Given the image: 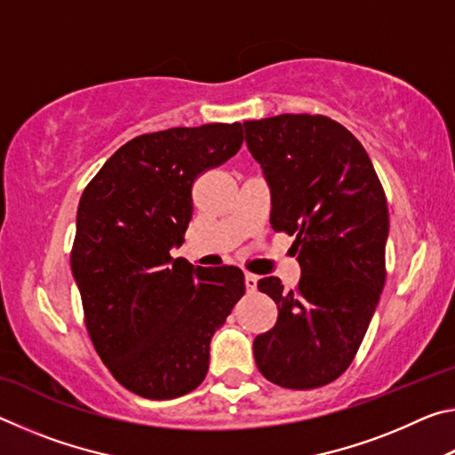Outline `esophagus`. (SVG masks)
Here are the masks:
<instances>
[{
    "label": "esophagus",
    "instance_id": "obj_1",
    "mask_svg": "<svg viewBox=\"0 0 455 455\" xmlns=\"http://www.w3.org/2000/svg\"><path fill=\"white\" fill-rule=\"evenodd\" d=\"M257 283H259V276L257 275H251V273L244 275V287H246V291H249V292H255L257 291Z\"/></svg>",
    "mask_w": 455,
    "mask_h": 455
}]
</instances>
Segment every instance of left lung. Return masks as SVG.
I'll use <instances>...</instances> for the list:
<instances>
[{
    "label": "left lung",
    "instance_id": "8db88e82",
    "mask_svg": "<svg viewBox=\"0 0 455 455\" xmlns=\"http://www.w3.org/2000/svg\"><path fill=\"white\" fill-rule=\"evenodd\" d=\"M271 188V227L295 236L301 279L287 291L259 281L279 307L252 343L259 371L289 389H315L351 365L385 284L387 200L361 142L327 116L281 114L244 122Z\"/></svg>",
    "mask_w": 455,
    "mask_h": 455
}]
</instances>
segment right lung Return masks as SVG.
<instances>
[{
	"instance_id": "right-lung-1",
	"label": "right lung",
	"mask_w": 455,
	"mask_h": 455,
	"mask_svg": "<svg viewBox=\"0 0 455 455\" xmlns=\"http://www.w3.org/2000/svg\"><path fill=\"white\" fill-rule=\"evenodd\" d=\"M243 126L203 124L136 136L84 190L72 275L100 359L146 399H174L209 371L211 339L244 295L238 267L172 259L192 219V182L227 163Z\"/></svg>"
}]
</instances>
